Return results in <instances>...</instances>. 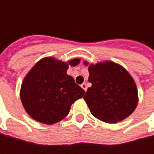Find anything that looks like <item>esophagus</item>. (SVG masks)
<instances>
[{
    "label": "esophagus",
    "instance_id": "esophagus-1",
    "mask_svg": "<svg viewBox=\"0 0 154 154\" xmlns=\"http://www.w3.org/2000/svg\"><path fill=\"white\" fill-rule=\"evenodd\" d=\"M81 87H82V88L86 92V90H87V85H86V84H85V83H83V84L81 85Z\"/></svg>",
    "mask_w": 154,
    "mask_h": 154
}]
</instances>
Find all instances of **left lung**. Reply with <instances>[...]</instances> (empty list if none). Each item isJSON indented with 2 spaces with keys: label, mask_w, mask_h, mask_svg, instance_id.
<instances>
[{
  "label": "left lung",
  "mask_w": 154,
  "mask_h": 154,
  "mask_svg": "<svg viewBox=\"0 0 154 154\" xmlns=\"http://www.w3.org/2000/svg\"><path fill=\"white\" fill-rule=\"evenodd\" d=\"M88 70L92 86L84 99L95 118L106 123H117L135 110L138 102L137 85L124 68L106 61L91 65Z\"/></svg>",
  "instance_id": "left-lung-1"
}]
</instances>
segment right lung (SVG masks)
<instances>
[{"label":"right lung","mask_w":154,"mask_h":154,"mask_svg":"<svg viewBox=\"0 0 154 154\" xmlns=\"http://www.w3.org/2000/svg\"><path fill=\"white\" fill-rule=\"evenodd\" d=\"M79 63L78 59L69 62ZM69 64L53 58L38 61L25 77L20 98L28 115L44 124H54L63 119L70 106L84 96L85 91L67 74Z\"/></svg>","instance_id":"add662e5"}]
</instances>
